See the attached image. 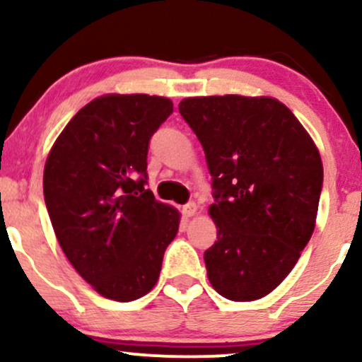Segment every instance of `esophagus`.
I'll use <instances>...</instances> for the list:
<instances>
[{"label":"esophagus","instance_id":"esophagus-1","mask_svg":"<svg viewBox=\"0 0 362 362\" xmlns=\"http://www.w3.org/2000/svg\"><path fill=\"white\" fill-rule=\"evenodd\" d=\"M182 213H184L187 218L194 216L195 213H197V206H195V202H187V204L182 207Z\"/></svg>","mask_w":362,"mask_h":362}]
</instances>
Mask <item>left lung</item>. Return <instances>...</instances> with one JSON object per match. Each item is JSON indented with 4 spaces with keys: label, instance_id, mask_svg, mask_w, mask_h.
I'll use <instances>...</instances> for the list:
<instances>
[{
    "label": "left lung",
    "instance_id": "8db88e82",
    "mask_svg": "<svg viewBox=\"0 0 362 362\" xmlns=\"http://www.w3.org/2000/svg\"><path fill=\"white\" fill-rule=\"evenodd\" d=\"M178 112L213 177L218 242L204 252L209 282L231 301L264 298L313 235L323 185L318 149L276 98L195 97Z\"/></svg>",
    "mask_w": 362,
    "mask_h": 362
}]
</instances>
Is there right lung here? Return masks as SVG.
<instances>
[{"mask_svg":"<svg viewBox=\"0 0 362 362\" xmlns=\"http://www.w3.org/2000/svg\"><path fill=\"white\" fill-rule=\"evenodd\" d=\"M163 97L103 95L56 139L44 199L62 252L103 298L134 301L153 289L180 214L148 184L149 139L170 117Z\"/></svg>","mask_w":362,"mask_h":362,"instance_id":"add662e5","label":"right lung"}]
</instances>
